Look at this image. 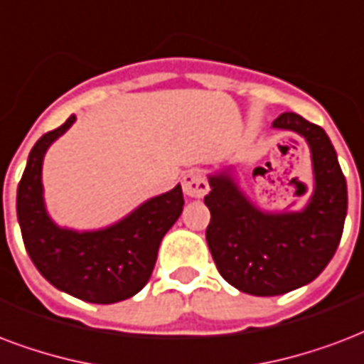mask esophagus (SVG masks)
I'll return each mask as SVG.
<instances>
[{
  "mask_svg": "<svg viewBox=\"0 0 364 364\" xmlns=\"http://www.w3.org/2000/svg\"><path fill=\"white\" fill-rule=\"evenodd\" d=\"M182 190L190 198H203L205 193L209 192V182L203 176V172L190 171L186 172L182 178Z\"/></svg>",
  "mask_w": 364,
  "mask_h": 364,
  "instance_id": "obj_1",
  "label": "esophagus"
}]
</instances>
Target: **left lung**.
<instances>
[{
    "mask_svg": "<svg viewBox=\"0 0 364 364\" xmlns=\"http://www.w3.org/2000/svg\"><path fill=\"white\" fill-rule=\"evenodd\" d=\"M307 141L313 193L297 211H269L240 188L236 166L209 172L205 237L224 280L250 296H282L313 282L334 257L348 215V184L332 141L296 113L272 122Z\"/></svg>",
    "mask_w": 364,
    "mask_h": 364,
    "instance_id": "8db88e82",
    "label": "left lung"
}]
</instances>
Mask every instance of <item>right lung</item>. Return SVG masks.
<instances>
[{
    "instance_id": "obj_1",
    "label": "right lung",
    "mask_w": 364,
    "mask_h": 364,
    "mask_svg": "<svg viewBox=\"0 0 364 364\" xmlns=\"http://www.w3.org/2000/svg\"><path fill=\"white\" fill-rule=\"evenodd\" d=\"M75 120L70 114L65 124L43 134L28 155L16 190V218L24 247L40 274L68 296L101 305L124 301L147 284L161 240L182 215V186L149 198L103 228L59 226L46 207L42 166L49 146Z\"/></svg>"
}]
</instances>
